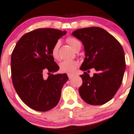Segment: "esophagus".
I'll use <instances>...</instances> for the list:
<instances>
[{"mask_svg": "<svg viewBox=\"0 0 134 134\" xmlns=\"http://www.w3.org/2000/svg\"><path fill=\"white\" fill-rule=\"evenodd\" d=\"M68 78L69 79H71L72 77H73V75L72 74H70V73H68Z\"/></svg>", "mask_w": 134, "mask_h": 134, "instance_id": "1", "label": "esophagus"}]
</instances>
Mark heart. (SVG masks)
<instances>
[{
  "label": "heart",
  "instance_id": "obj_1",
  "mask_svg": "<svg viewBox=\"0 0 134 134\" xmlns=\"http://www.w3.org/2000/svg\"><path fill=\"white\" fill-rule=\"evenodd\" d=\"M66 42L74 51L79 46H81L80 42L77 39L73 38V37L67 38ZM60 45H61V42L59 41H57L51 49V55L54 59H59V49ZM78 65H79V63L76 61H68V60L63 61L59 63L60 71L63 72V73H68L71 74L75 71L76 68L78 67Z\"/></svg>",
  "mask_w": 134,
  "mask_h": 134
}]
</instances>
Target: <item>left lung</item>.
<instances>
[{"instance_id": "8db88e82", "label": "left lung", "mask_w": 134, "mask_h": 134, "mask_svg": "<svg viewBox=\"0 0 134 134\" xmlns=\"http://www.w3.org/2000/svg\"><path fill=\"white\" fill-rule=\"evenodd\" d=\"M73 36L82 41L85 58L82 71H97L91 77L87 72L80 75L83 80L79 88L81 97L91 105H102L110 100L122 83L125 70L124 51L113 36L99 27L78 29Z\"/></svg>"}]
</instances>
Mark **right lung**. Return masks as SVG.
<instances>
[{"label": "right lung", "mask_w": 134, "mask_h": 134, "mask_svg": "<svg viewBox=\"0 0 134 134\" xmlns=\"http://www.w3.org/2000/svg\"><path fill=\"white\" fill-rule=\"evenodd\" d=\"M66 34L53 28H39L23 35L12 52L10 68L13 85L21 99L38 111L54 108L60 100L66 73L51 74L59 69L51 51L58 39ZM49 72L47 79L43 73Z\"/></svg>", "instance_id": "add662e5"}]
</instances>
